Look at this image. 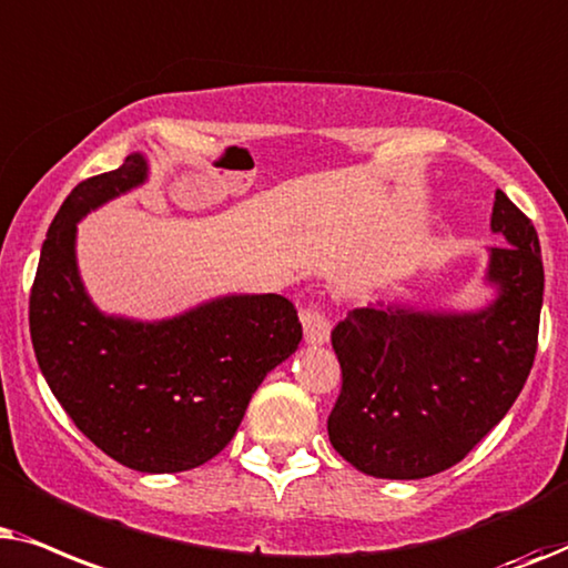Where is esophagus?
I'll list each match as a JSON object with an SVG mask.
<instances>
[{"label":"esophagus","mask_w":568,"mask_h":568,"mask_svg":"<svg viewBox=\"0 0 568 568\" xmlns=\"http://www.w3.org/2000/svg\"><path fill=\"white\" fill-rule=\"evenodd\" d=\"M301 322H304V337L308 345H322L329 339V320L324 316L322 304H308L301 312Z\"/></svg>","instance_id":"1"}]
</instances>
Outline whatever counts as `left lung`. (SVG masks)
Wrapping results in <instances>:
<instances>
[{"mask_svg": "<svg viewBox=\"0 0 568 568\" xmlns=\"http://www.w3.org/2000/svg\"><path fill=\"white\" fill-rule=\"evenodd\" d=\"M488 280L498 298L478 314L355 308L332 329L343 372L329 442L361 473L418 480L465 459L509 413L538 351L542 260L538 231L501 189Z\"/></svg>", "mask_w": 568, "mask_h": 568, "instance_id": "1", "label": "left lung"}]
</instances>
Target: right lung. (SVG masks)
<instances>
[{
	"label": "right lung",
	"mask_w": 568,
	"mask_h": 568,
	"mask_svg": "<svg viewBox=\"0 0 568 568\" xmlns=\"http://www.w3.org/2000/svg\"><path fill=\"white\" fill-rule=\"evenodd\" d=\"M145 173V158L126 155L59 207L30 288V339L59 405L98 449L140 473H181L231 442L256 387L304 332L277 293L217 298L155 324L98 312L74 262L78 221Z\"/></svg>",
	"instance_id": "1"
}]
</instances>
